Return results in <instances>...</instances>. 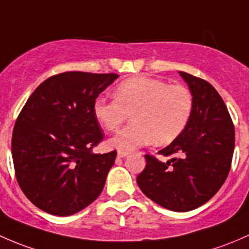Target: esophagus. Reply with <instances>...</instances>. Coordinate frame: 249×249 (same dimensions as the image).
Returning <instances> with one entry per match:
<instances>
[{
	"label": "esophagus",
	"instance_id": "1",
	"mask_svg": "<svg viewBox=\"0 0 249 249\" xmlns=\"http://www.w3.org/2000/svg\"><path fill=\"white\" fill-rule=\"evenodd\" d=\"M128 155H129V152H125V151H119V152H117V157L119 158H124L127 157Z\"/></svg>",
	"mask_w": 249,
	"mask_h": 249
}]
</instances>
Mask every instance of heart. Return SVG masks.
Listing matches in <instances>:
<instances>
[{"label":"heart","instance_id":"1","mask_svg":"<svg viewBox=\"0 0 249 249\" xmlns=\"http://www.w3.org/2000/svg\"><path fill=\"white\" fill-rule=\"evenodd\" d=\"M192 110L193 97L187 87L143 76L120 84L112 101L99 97L93 103L94 119L109 132H116L129 115L133 116V124L107 142L125 152L153 142L158 145L174 142L186 128Z\"/></svg>","mask_w":249,"mask_h":249}]
</instances>
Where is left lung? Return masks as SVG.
<instances>
[{
    "instance_id": "obj_1",
    "label": "left lung",
    "mask_w": 249,
    "mask_h": 249,
    "mask_svg": "<svg viewBox=\"0 0 249 249\" xmlns=\"http://www.w3.org/2000/svg\"><path fill=\"white\" fill-rule=\"evenodd\" d=\"M193 97L191 119L183 132L160 155L163 163L145 155L146 166L137 178L147 198L164 209L186 212L207 202L229 174L235 129L222 97L211 84L178 71Z\"/></svg>"
}]
</instances>
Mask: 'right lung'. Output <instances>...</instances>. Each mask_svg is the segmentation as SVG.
Masks as SVG:
<instances>
[{
    "label": "right lung",
    "instance_id": "1",
    "mask_svg": "<svg viewBox=\"0 0 249 249\" xmlns=\"http://www.w3.org/2000/svg\"><path fill=\"white\" fill-rule=\"evenodd\" d=\"M117 74L66 71L47 79L22 107L12 137L18 183L38 209L71 216L102 193L116 151L93 153L103 140L97 97Z\"/></svg>",
    "mask_w": 249,
    "mask_h": 249
}]
</instances>
